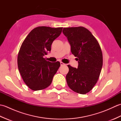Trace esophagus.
<instances>
[{
  "label": "esophagus",
  "instance_id": "34e87169",
  "mask_svg": "<svg viewBox=\"0 0 121 121\" xmlns=\"http://www.w3.org/2000/svg\"><path fill=\"white\" fill-rule=\"evenodd\" d=\"M60 65H61V66H62V65H65V64L63 63L62 62H60Z\"/></svg>",
  "mask_w": 121,
  "mask_h": 121
}]
</instances>
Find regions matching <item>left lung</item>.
Returning a JSON list of instances; mask_svg holds the SVG:
<instances>
[{"label": "left lung", "instance_id": "8db88e82", "mask_svg": "<svg viewBox=\"0 0 121 121\" xmlns=\"http://www.w3.org/2000/svg\"><path fill=\"white\" fill-rule=\"evenodd\" d=\"M62 32L78 63L77 69L68 65L67 84L74 91L85 94L92 89L100 76L103 63L101 48L91 33L84 27L63 28Z\"/></svg>", "mask_w": 121, "mask_h": 121}]
</instances>
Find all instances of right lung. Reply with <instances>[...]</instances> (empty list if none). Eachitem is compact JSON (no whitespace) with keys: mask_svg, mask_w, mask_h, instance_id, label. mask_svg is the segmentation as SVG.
Instances as JSON below:
<instances>
[{"mask_svg":"<svg viewBox=\"0 0 121 121\" xmlns=\"http://www.w3.org/2000/svg\"><path fill=\"white\" fill-rule=\"evenodd\" d=\"M62 27H36L25 38L17 56L19 71L25 84L33 91L47 88L60 66L43 56L51 51L53 40L62 32Z\"/></svg>","mask_w":121,"mask_h":121,"instance_id":"right-lung-1","label":"right lung"}]
</instances>
